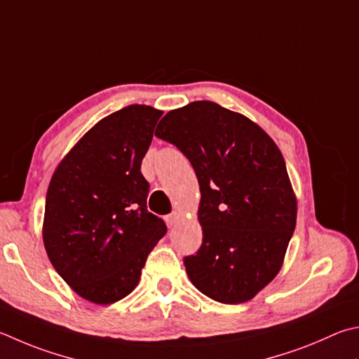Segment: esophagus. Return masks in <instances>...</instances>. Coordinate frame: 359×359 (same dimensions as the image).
Masks as SVG:
<instances>
[{
  "mask_svg": "<svg viewBox=\"0 0 359 359\" xmlns=\"http://www.w3.org/2000/svg\"><path fill=\"white\" fill-rule=\"evenodd\" d=\"M165 219H166V224H168L169 227H174L175 224L179 223V219H180V215H179L177 212H172L171 215H168V217H166Z\"/></svg>",
  "mask_w": 359,
  "mask_h": 359,
  "instance_id": "1",
  "label": "esophagus"
}]
</instances>
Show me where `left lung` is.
<instances>
[{
    "label": "left lung",
    "instance_id": "left-lung-1",
    "mask_svg": "<svg viewBox=\"0 0 359 359\" xmlns=\"http://www.w3.org/2000/svg\"><path fill=\"white\" fill-rule=\"evenodd\" d=\"M155 136L185 155L199 182L202 245L184 257L188 278L215 302H248L281 270L295 231L281 151L248 117L208 100L169 111Z\"/></svg>",
    "mask_w": 359,
    "mask_h": 359
}]
</instances>
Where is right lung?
<instances>
[{
	"label": "right lung",
	"instance_id": "add662e5",
	"mask_svg": "<svg viewBox=\"0 0 359 359\" xmlns=\"http://www.w3.org/2000/svg\"><path fill=\"white\" fill-rule=\"evenodd\" d=\"M163 113L130 105L107 116L64 157L45 199L43 245L60 276L97 304L140 283L165 221L147 210L141 161Z\"/></svg>",
	"mask_w": 359,
	"mask_h": 359
}]
</instances>
